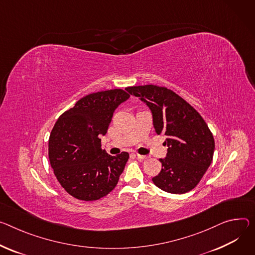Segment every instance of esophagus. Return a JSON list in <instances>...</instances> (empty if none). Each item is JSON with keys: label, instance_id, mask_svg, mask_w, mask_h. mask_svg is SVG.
Returning a JSON list of instances; mask_svg holds the SVG:
<instances>
[{"label": "esophagus", "instance_id": "1", "mask_svg": "<svg viewBox=\"0 0 255 255\" xmlns=\"http://www.w3.org/2000/svg\"><path fill=\"white\" fill-rule=\"evenodd\" d=\"M136 157L139 158V159H146L147 158L146 155H141V154H138V153H136Z\"/></svg>", "mask_w": 255, "mask_h": 255}]
</instances>
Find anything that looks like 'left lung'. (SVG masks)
<instances>
[{
    "mask_svg": "<svg viewBox=\"0 0 255 255\" xmlns=\"http://www.w3.org/2000/svg\"><path fill=\"white\" fill-rule=\"evenodd\" d=\"M126 90L149 108L156 134L167 136L168 152L165 158H159L161 171L152 182L173 194L192 190L214 156L215 140L207 124L193 107L167 87L149 84Z\"/></svg>",
    "mask_w": 255,
    "mask_h": 255,
    "instance_id": "8db88e82",
    "label": "left lung"
}]
</instances>
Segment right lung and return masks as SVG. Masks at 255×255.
<instances>
[{
  "instance_id": "1",
  "label": "right lung",
  "mask_w": 255,
  "mask_h": 255,
  "mask_svg": "<svg viewBox=\"0 0 255 255\" xmlns=\"http://www.w3.org/2000/svg\"><path fill=\"white\" fill-rule=\"evenodd\" d=\"M130 96L123 89L95 92L60 116L49 139V158L61 186L73 197L92 201L117 185L129 158L102 148L115 110Z\"/></svg>"
}]
</instances>
